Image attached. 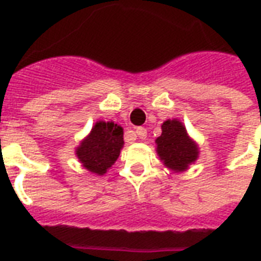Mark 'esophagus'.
I'll list each match as a JSON object with an SVG mask.
<instances>
[{"instance_id": "esophagus-1", "label": "esophagus", "mask_w": 261, "mask_h": 261, "mask_svg": "<svg viewBox=\"0 0 261 261\" xmlns=\"http://www.w3.org/2000/svg\"><path fill=\"white\" fill-rule=\"evenodd\" d=\"M147 135V131L145 127H138L135 128L134 131H128L126 134V141L127 142H131V141H135V137H138L141 139H145Z\"/></svg>"}]
</instances>
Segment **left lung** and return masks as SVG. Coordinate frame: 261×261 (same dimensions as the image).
Returning a JSON list of instances; mask_svg holds the SVG:
<instances>
[{"mask_svg": "<svg viewBox=\"0 0 261 261\" xmlns=\"http://www.w3.org/2000/svg\"><path fill=\"white\" fill-rule=\"evenodd\" d=\"M163 133L155 139V151L168 169L187 171L199 157V145L187 133L178 119H168L161 124Z\"/></svg>", "mask_w": 261, "mask_h": 261, "instance_id": "left-lung-1", "label": "left lung"}]
</instances>
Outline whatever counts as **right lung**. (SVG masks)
Listing matches in <instances>:
<instances>
[{"mask_svg": "<svg viewBox=\"0 0 261 261\" xmlns=\"http://www.w3.org/2000/svg\"><path fill=\"white\" fill-rule=\"evenodd\" d=\"M123 145V127L98 120L75 147V155L87 171L102 176L118 160Z\"/></svg>", "mask_w": 261, "mask_h": 261, "instance_id": "obj_1", "label": "right lung"}]
</instances>
